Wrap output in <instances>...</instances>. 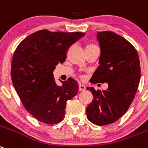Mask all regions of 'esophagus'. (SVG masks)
Here are the masks:
<instances>
[{
    "instance_id": "esophagus-1",
    "label": "esophagus",
    "mask_w": 148,
    "mask_h": 148,
    "mask_svg": "<svg viewBox=\"0 0 148 148\" xmlns=\"http://www.w3.org/2000/svg\"><path fill=\"white\" fill-rule=\"evenodd\" d=\"M85 89H86V88H85V86L83 85V84H81V83L79 84V90L83 91L85 90Z\"/></svg>"
}]
</instances>
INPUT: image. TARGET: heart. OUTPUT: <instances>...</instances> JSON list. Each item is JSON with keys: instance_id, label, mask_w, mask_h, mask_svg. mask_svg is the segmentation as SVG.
Masks as SVG:
<instances>
[{"instance_id": "b5f03b06", "label": "heart", "mask_w": 148, "mask_h": 148, "mask_svg": "<svg viewBox=\"0 0 148 148\" xmlns=\"http://www.w3.org/2000/svg\"><path fill=\"white\" fill-rule=\"evenodd\" d=\"M93 46H95V45H93V44H88V45H86V47H85V48L90 47H93Z\"/></svg>"}]
</instances>
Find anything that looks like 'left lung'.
Returning a JSON list of instances; mask_svg holds the SVG:
<instances>
[{
    "mask_svg": "<svg viewBox=\"0 0 148 148\" xmlns=\"http://www.w3.org/2000/svg\"><path fill=\"white\" fill-rule=\"evenodd\" d=\"M101 55L90 82L108 83L106 90L87 89L93 96L86 109L87 118L99 125H107L123 115L134 99L140 80V63L134 47L111 31L97 34Z\"/></svg>",
    "mask_w": 148,
    "mask_h": 148,
    "instance_id": "8db88e82",
    "label": "left lung"
}]
</instances>
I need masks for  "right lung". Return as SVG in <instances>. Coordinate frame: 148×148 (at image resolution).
Instances as JSON below:
<instances>
[{
	"instance_id": "add662e5",
	"label": "right lung",
	"mask_w": 148,
	"mask_h": 148,
	"mask_svg": "<svg viewBox=\"0 0 148 148\" xmlns=\"http://www.w3.org/2000/svg\"><path fill=\"white\" fill-rule=\"evenodd\" d=\"M85 35L38 30L26 37L14 51L12 83L26 110L40 122L52 125L63 121L66 101L77 94V81L69 79L58 86L53 71L65 62L70 46Z\"/></svg>"
}]
</instances>
